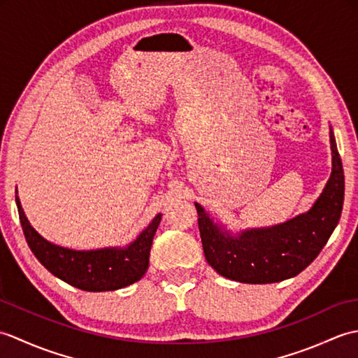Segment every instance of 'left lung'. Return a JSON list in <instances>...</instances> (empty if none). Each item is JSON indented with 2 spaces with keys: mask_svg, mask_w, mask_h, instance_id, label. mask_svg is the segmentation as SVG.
<instances>
[{
  "mask_svg": "<svg viewBox=\"0 0 358 358\" xmlns=\"http://www.w3.org/2000/svg\"><path fill=\"white\" fill-rule=\"evenodd\" d=\"M329 141L332 171L323 192L308 212L285 223L232 232L195 203L204 257L220 275L249 285L277 283L315 260L338 224L345 199V173L332 126Z\"/></svg>",
  "mask_w": 358,
  "mask_h": 358,
  "instance_id": "1",
  "label": "left lung"
}]
</instances>
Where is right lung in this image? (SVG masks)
<instances>
[{"mask_svg": "<svg viewBox=\"0 0 358 358\" xmlns=\"http://www.w3.org/2000/svg\"><path fill=\"white\" fill-rule=\"evenodd\" d=\"M22 232L34 255L45 269L67 285L87 292L117 291L141 280L149 268V254L154 235L162 222L155 215L146 229L126 246L92 250H75L53 245L38 234L22 210L18 191H15Z\"/></svg>", "mask_w": 358, "mask_h": 358, "instance_id": "obj_1", "label": "right lung"}]
</instances>
